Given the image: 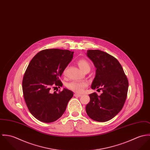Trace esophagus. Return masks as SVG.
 I'll return each mask as SVG.
<instances>
[{
	"label": "esophagus",
	"mask_w": 150,
	"mask_h": 150,
	"mask_svg": "<svg viewBox=\"0 0 150 150\" xmlns=\"http://www.w3.org/2000/svg\"><path fill=\"white\" fill-rule=\"evenodd\" d=\"M74 96L76 97H80L82 96L81 94H76V93H75L74 94Z\"/></svg>",
	"instance_id": "obj_1"
}]
</instances>
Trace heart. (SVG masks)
I'll use <instances>...</instances> for the list:
<instances>
[{
  "label": "heart",
  "mask_w": 150,
  "mask_h": 150,
  "mask_svg": "<svg viewBox=\"0 0 150 150\" xmlns=\"http://www.w3.org/2000/svg\"><path fill=\"white\" fill-rule=\"evenodd\" d=\"M78 65L79 68L85 72L87 69H90V66L88 62L84 60L81 59L78 61ZM66 73V69H65L63 71V74L65 75ZM88 86V83L87 82H79V81H72L67 84V87L70 90L77 93H81L83 91L84 88Z\"/></svg>",
  "instance_id": "b5f03b06"
}]
</instances>
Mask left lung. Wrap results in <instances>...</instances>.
<instances>
[{
  "instance_id": "left-lung-1",
  "label": "left lung",
  "mask_w": 150,
  "mask_h": 150,
  "mask_svg": "<svg viewBox=\"0 0 150 150\" xmlns=\"http://www.w3.org/2000/svg\"><path fill=\"white\" fill-rule=\"evenodd\" d=\"M87 52V56L97 68L91 88L101 90L102 93L89 95L90 101L86 105V113L94 121L105 122L122 109L127 96L128 81L115 57L101 50Z\"/></svg>"
}]
</instances>
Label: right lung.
Masks as SVG:
<instances>
[{"label": "right lung", "mask_w": 150, "mask_h": 150, "mask_svg": "<svg viewBox=\"0 0 150 150\" xmlns=\"http://www.w3.org/2000/svg\"><path fill=\"white\" fill-rule=\"evenodd\" d=\"M74 52L59 49L44 50L29 63L22 81V90L30 113L44 122H52L64 113L73 92L64 88L50 93L53 85L63 86L59 79L73 58Z\"/></svg>", "instance_id": "add662e5"}]
</instances>
